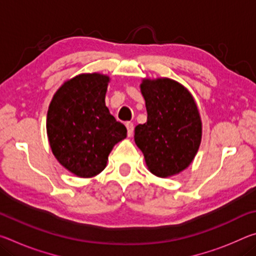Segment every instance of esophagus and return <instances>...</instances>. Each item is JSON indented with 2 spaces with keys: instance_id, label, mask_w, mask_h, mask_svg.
Masks as SVG:
<instances>
[{
  "instance_id": "1",
  "label": "esophagus",
  "mask_w": 256,
  "mask_h": 256,
  "mask_svg": "<svg viewBox=\"0 0 256 256\" xmlns=\"http://www.w3.org/2000/svg\"><path fill=\"white\" fill-rule=\"evenodd\" d=\"M125 125H126V128H128V136H132L133 131H134L133 124H132L131 122H128Z\"/></svg>"
}]
</instances>
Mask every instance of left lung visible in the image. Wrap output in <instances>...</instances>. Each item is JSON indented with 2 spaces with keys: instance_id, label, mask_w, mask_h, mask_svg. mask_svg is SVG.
Here are the masks:
<instances>
[{
  "instance_id": "obj_1",
  "label": "left lung",
  "mask_w": 256,
  "mask_h": 256,
  "mask_svg": "<svg viewBox=\"0 0 256 256\" xmlns=\"http://www.w3.org/2000/svg\"><path fill=\"white\" fill-rule=\"evenodd\" d=\"M148 118L134 130V141L148 170L167 178L188 168L202 140V120L192 94L170 78L142 79Z\"/></svg>"
}]
</instances>
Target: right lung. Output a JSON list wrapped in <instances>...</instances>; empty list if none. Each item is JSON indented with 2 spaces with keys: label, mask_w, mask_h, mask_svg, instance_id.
I'll use <instances>...</instances> for the list:
<instances>
[{
  "label": "right lung",
  "mask_w": 256,
  "mask_h": 256,
  "mask_svg": "<svg viewBox=\"0 0 256 256\" xmlns=\"http://www.w3.org/2000/svg\"><path fill=\"white\" fill-rule=\"evenodd\" d=\"M110 81L102 73H81L56 90L48 106L46 131L52 152L82 178L105 170L114 146L126 138V128L105 104Z\"/></svg>",
  "instance_id": "obj_1"
}]
</instances>
